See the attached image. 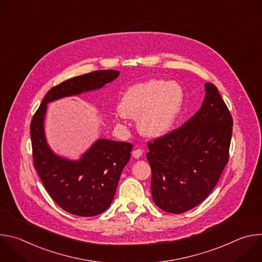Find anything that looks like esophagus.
I'll list each match as a JSON object with an SVG mask.
<instances>
[{
  "instance_id": "esophagus-1",
  "label": "esophagus",
  "mask_w": 262,
  "mask_h": 262,
  "mask_svg": "<svg viewBox=\"0 0 262 262\" xmlns=\"http://www.w3.org/2000/svg\"><path fill=\"white\" fill-rule=\"evenodd\" d=\"M142 150L141 149H135V150L132 152V155H133V157L135 158V159H140L141 157H142Z\"/></svg>"
}]
</instances>
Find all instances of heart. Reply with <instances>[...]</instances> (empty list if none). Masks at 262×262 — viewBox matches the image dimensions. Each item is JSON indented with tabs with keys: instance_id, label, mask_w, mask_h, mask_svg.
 Returning <instances> with one entry per match:
<instances>
[{
	"instance_id": "heart-1",
	"label": "heart",
	"mask_w": 262,
	"mask_h": 262,
	"mask_svg": "<svg viewBox=\"0 0 262 262\" xmlns=\"http://www.w3.org/2000/svg\"><path fill=\"white\" fill-rule=\"evenodd\" d=\"M184 102L179 83L151 80L126 90L119 103L117 121L127 117L138 120L139 133L150 139L162 138L173 129Z\"/></svg>"
}]
</instances>
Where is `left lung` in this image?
I'll use <instances>...</instances> for the list:
<instances>
[{
    "label": "left lung",
    "mask_w": 262,
    "mask_h": 262,
    "mask_svg": "<svg viewBox=\"0 0 262 262\" xmlns=\"http://www.w3.org/2000/svg\"><path fill=\"white\" fill-rule=\"evenodd\" d=\"M204 88L202 105L190 120L148 142L152 199L167 212L182 213L205 200L228 162L232 117L216 87Z\"/></svg>",
    "instance_id": "obj_1"
}]
</instances>
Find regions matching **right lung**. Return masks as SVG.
Returning <instances> with one entry per match:
<instances>
[{
    "label": "right lung",
    "instance_id": "obj_1",
    "mask_svg": "<svg viewBox=\"0 0 262 262\" xmlns=\"http://www.w3.org/2000/svg\"><path fill=\"white\" fill-rule=\"evenodd\" d=\"M118 70H96L53 87L45 96L30 125L34 167L52 199L64 210L94 216L106 210L116 193L133 145L97 139L79 160L55 154L50 147L45 120L48 103L102 88L119 77Z\"/></svg>",
    "mask_w": 262,
    "mask_h": 262
}]
</instances>
